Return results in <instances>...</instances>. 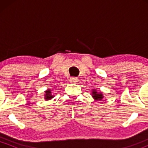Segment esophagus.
I'll return each instance as SVG.
<instances>
[{"label":"esophagus","instance_id":"1","mask_svg":"<svg viewBox=\"0 0 148 148\" xmlns=\"http://www.w3.org/2000/svg\"><path fill=\"white\" fill-rule=\"evenodd\" d=\"M69 81L71 82V83H77V82H78V79H77V77H72L69 79Z\"/></svg>","mask_w":148,"mask_h":148}]
</instances>
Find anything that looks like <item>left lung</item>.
Wrapping results in <instances>:
<instances>
[{
    "mask_svg": "<svg viewBox=\"0 0 148 148\" xmlns=\"http://www.w3.org/2000/svg\"><path fill=\"white\" fill-rule=\"evenodd\" d=\"M92 97L95 98V99L96 100H101L102 99L103 97H102V93H97L95 89H93V92H92Z\"/></svg>",
    "mask_w": 148,
    "mask_h": 148,
    "instance_id": "obj_1",
    "label": "left lung"
}]
</instances>
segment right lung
<instances>
[{
  "instance_id": "1",
  "label": "right lung",
  "mask_w": 148,
  "mask_h": 148,
  "mask_svg": "<svg viewBox=\"0 0 148 148\" xmlns=\"http://www.w3.org/2000/svg\"><path fill=\"white\" fill-rule=\"evenodd\" d=\"M46 95H45V99H51V98H53V96L51 95V90H47L46 91Z\"/></svg>"
}]
</instances>
